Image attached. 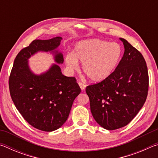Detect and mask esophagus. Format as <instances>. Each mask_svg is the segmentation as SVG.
<instances>
[{"instance_id":"1","label":"esophagus","mask_w":158,"mask_h":158,"mask_svg":"<svg viewBox=\"0 0 158 158\" xmlns=\"http://www.w3.org/2000/svg\"><path fill=\"white\" fill-rule=\"evenodd\" d=\"M79 86H80V88H81V89L82 90H85V85L84 84V83L79 82Z\"/></svg>"}]
</instances>
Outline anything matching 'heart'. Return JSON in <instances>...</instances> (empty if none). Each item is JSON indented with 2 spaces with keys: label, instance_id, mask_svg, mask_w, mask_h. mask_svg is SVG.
<instances>
[{
  "label": "heart",
  "instance_id": "1",
  "mask_svg": "<svg viewBox=\"0 0 158 158\" xmlns=\"http://www.w3.org/2000/svg\"><path fill=\"white\" fill-rule=\"evenodd\" d=\"M121 56L122 48L116 42L92 39L76 44L73 53L66 56L65 61L73 70L79 69L78 60L81 61L83 71L90 81L99 82L113 73Z\"/></svg>",
  "mask_w": 158,
  "mask_h": 158
}]
</instances>
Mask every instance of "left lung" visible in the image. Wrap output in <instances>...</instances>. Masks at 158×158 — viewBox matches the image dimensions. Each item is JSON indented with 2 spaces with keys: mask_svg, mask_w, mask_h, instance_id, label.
<instances>
[{
  "mask_svg": "<svg viewBox=\"0 0 158 158\" xmlns=\"http://www.w3.org/2000/svg\"><path fill=\"white\" fill-rule=\"evenodd\" d=\"M121 40L125 52L115 70L107 78L85 89L93 118L109 130L129 123L143 106L148 91L145 59L126 40Z\"/></svg>",
  "mask_w": 158,
  "mask_h": 158,
  "instance_id": "8db88e82",
  "label": "left lung"
}]
</instances>
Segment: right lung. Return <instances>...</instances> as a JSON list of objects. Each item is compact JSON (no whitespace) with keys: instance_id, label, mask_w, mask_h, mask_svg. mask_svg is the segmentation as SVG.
Segmentation results:
<instances>
[{"instance_id":"obj_1","label":"right lung","mask_w":158,"mask_h":158,"mask_svg":"<svg viewBox=\"0 0 158 158\" xmlns=\"http://www.w3.org/2000/svg\"><path fill=\"white\" fill-rule=\"evenodd\" d=\"M61 40H35L18 53L9 77L10 95L18 111L31 125L44 132L64 124L81 89L75 77L64 76L56 64L47 73L35 75L28 68V59L39 51L52 52L56 62L63 63V54L55 50Z\"/></svg>"}]
</instances>
